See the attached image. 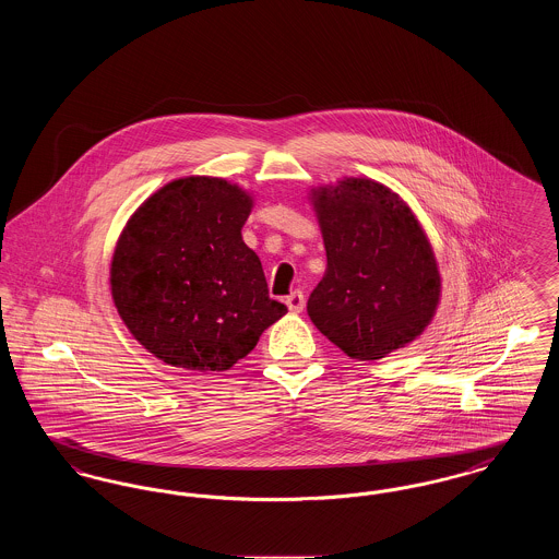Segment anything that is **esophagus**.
Masks as SVG:
<instances>
[{
    "instance_id": "34e87169",
    "label": "esophagus",
    "mask_w": 559,
    "mask_h": 559,
    "mask_svg": "<svg viewBox=\"0 0 559 559\" xmlns=\"http://www.w3.org/2000/svg\"><path fill=\"white\" fill-rule=\"evenodd\" d=\"M285 304H287V308H289L292 312H301L304 306H306V297H304V293L301 292H293L292 295L285 297Z\"/></svg>"
}]
</instances>
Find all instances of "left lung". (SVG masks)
I'll use <instances>...</instances> for the list:
<instances>
[{
	"mask_svg": "<svg viewBox=\"0 0 559 559\" xmlns=\"http://www.w3.org/2000/svg\"><path fill=\"white\" fill-rule=\"evenodd\" d=\"M326 272L308 314L347 356L379 360L413 342L440 297L436 258L415 215L388 188L344 180L317 194Z\"/></svg>",
	"mask_w": 559,
	"mask_h": 559,
	"instance_id": "1",
	"label": "left lung"
}]
</instances>
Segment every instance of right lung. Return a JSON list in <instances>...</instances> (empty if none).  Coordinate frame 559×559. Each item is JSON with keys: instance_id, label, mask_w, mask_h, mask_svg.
Wrapping results in <instances>:
<instances>
[{"instance_id": "obj_1", "label": "right lung", "mask_w": 559, "mask_h": 559, "mask_svg": "<svg viewBox=\"0 0 559 559\" xmlns=\"http://www.w3.org/2000/svg\"><path fill=\"white\" fill-rule=\"evenodd\" d=\"M251 199L219 178L160 188L128 222L110 267L133 337L167 365L226 371L287 306L270 299L260 258L242 242Z\"/></svg>"}]
</instances>
